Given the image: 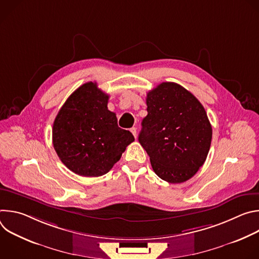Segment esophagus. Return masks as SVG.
Wrapping results in <instances>:
<instances>
[{
  "mask_svg": "<svg viewBox=\"0 0 259 259\" xmlns=\"http://www.w3.org/2000/svg\"><path fill=\"white\" fill-rule=\"evenodd\" d=\"M130 131H131V133L134 135V137L136 138V137H137V129H136L135 127H132V128L130 129Z\"/></svg>",
  "mask_w": 259,
  "mask_h": 259,
  "instance_id": "34e87169",
  "label": "esophagus"
}]
</instances>
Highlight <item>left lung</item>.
Listing matches in <instances>:
<instances>
[{
    "instance_id": "8db88e82",
    "label": "left lung",
    "mask_w": 259,
    "mask_h": 259,
    "mask_svg": "<svg viewBox=\"0 0 259 259\" xmlns=\"http://www.w3.org/2000/svg\"><path fill=\"white\" fill-rule=\"evenodd\" d=\"M147 116L138 141L155 173L170 183L192 178L210 150L212 127L201 102L186 88L164 82L146 94Z\"/></svg>"
}]
</instances>
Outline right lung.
I'll return each instance as SVG.
<instances>
[{
	"label": "right lung",
	"instance_id": "1",
	"mask_svg": "<svg viewBox=\"0 0 259 259\" xmlns=\"http://www.w3.org/2000/svg\"><path fill=\"white\" fill-rule=\"evenodd\" d=\"M108 95L88 82L66 99L52 129L54 150L73 173L97 177L107 173L134 141L107 108Z\"/></svg>",
	"mask_w": 259,
	"mask_h": 259
}]
</instances>
